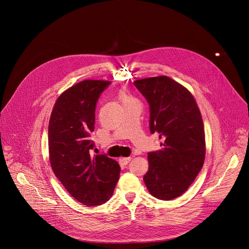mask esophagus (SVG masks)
Returning a JSON list of instances; mask_svg holds the SVG:
<instances>
[{
	"label": "esophagus",
	"instance_id": "obj_1",
	"mask_svg": "<svg viewBox=\"0 0 249 249\" xmlns=\"http://www.w3.org/2000/svg\"><path fill=\"white\" fill-rule=\"evenodd\" d=\"M132 160V158L131 157H128V158H122V159H120V160H121V162L122 163H124V164H127L128 162H130V160Z\"/></svg>",
	"mask_w": 249,
	"mask_h": 249
}]
</instances>
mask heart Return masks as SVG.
<instances>
[{"label": "heart", "instance_id": "obj_1", "mask_svg": "<svg viewBox=\"0 0 249 249\" xmlns=\"http://www.w3.org/2000/svg\"><path fill=\"white\" fill-rule=\"evenodd\" d=\"M119 99L122 102V105H127V104H132V103H138L137 100L132 97L131 95H129L126 91L121 90L119 92Z\"/></svg>", "mask_w": 249, "mask_h": 249}]
</instances>
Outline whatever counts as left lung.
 <instances>
[{
  "instance_id": "1",
  "label": "left lung",
  "mask_w": 249,
  "mask_h": 249,
  "mask_svg": "<svg viewBox=\"0 0 249 249\" xmlns=\"http://www.w3.org/2000/svg\"><path fill=\"white\" fill-rule=\"evenodd\" d=\"M150 106V131L162 140L161 149L148 154L144 176L150 193L172 200L193 183L205 160V133L193 95L166 76L134 82Z\"/></svg>"
}]
</instances>
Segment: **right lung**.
Here are the masks:
<instances>
[{
    "instance_id": "1",
    "label": "right lung",
    "mask_w": 249,
    "mask_h": 249,
    "mask_svg": "<svg viewBox=\"0 0 249 249\" xmlns=\"http://www.w3.org/2000/svg\"><path fill=\"white\" fill-rule=\"evenodd\" d=\"M111 83L86 80L65 90L57 99L49 121L48 145L52 169L65 189L89 207L107 202L120 174L118 162L106 155L92 157L90 135L95 107Z\"/></svg>"
}]
</instances>
